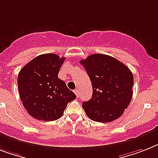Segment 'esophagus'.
<instances>
[{"label":"esophagus","mask_w":158,"mask_h":158,"mask_svg":"<svg viewBox=\"0 0 158 158\" xmlns=\"http://www.w3.org/2000/svg\"><path fill=\"white\" fill-rule=\"evenodd\" d=\"M74 93H75V94L77 95V97H79V89H75V90H74Z\"/></svg>","instance_id":"esophagus-1"}]
</instances>
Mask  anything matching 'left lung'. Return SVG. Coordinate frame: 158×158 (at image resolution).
Instances as JSON below:
<instances>
[{
    "instance_id": "left-lung-1",
    "label": "left lung",
    "mask_w": 158,
    "mask_h": 158,
    "mask_svg": "<svg viewBox=\"0 0 158 158\" xmlns=\"http://www.w3.org/2000/svg\"><path fill=\"white\" fill-rule=\"evenodd\" d=\"M89 77L93 95L82 107L89 118L99 123L115 120L131 102L134 81L131 70L114 57L94 54L80 61Z\"/></svg>"
}]
</instances>
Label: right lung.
<instances>
[{"label":"right lung","instance_id":"right-lung-1","mask_svg":"<svg viewBox=\"0 0 158 158\" xmlns=\"http://www.w3.org/2000/svg\"><path fill=\"white\" fill-rule=\"evenodd\" d=\"M65 58L54 53L38 56L21 69L18 92L28 114L39 120L54 121L63 115L68 103L76 98L58 73Z\"/></svg>","mask_w":158,"mask_h":158}]
</instances>
